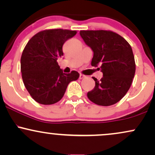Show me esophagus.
Wrapping results in <instances>:
<instances>
[{
	"instance_id": "obj_1",
	"label": "esophagus",
	"mask_w": 155,
	"mask_h": 155,
	"mask_svg": "<svg viewBox=\"0 0 155 155\" xmlns=\"http://www.w3.org/2000/svg\"><path fill=\"white\" fill-rule=\"evenodd\" d=\"M86 76H84V75H83V74H80L79 75V79H84V78H85Z\"/></svg>"
}]
</instances>
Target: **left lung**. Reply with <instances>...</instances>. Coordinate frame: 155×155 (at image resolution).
Instances as JSON below:
<instances>
[{"mask_svg": "<svg viewBox=\"0 0 155 155\" xmlns=\"http://www.w3.org/2000/svg\"><path fill=\"white\" fill-rule=\"evenodd\" d=\"M79 34L94 53L91 66L101 65L103 73L100 81L93 77L95 87L87 97L96 104H114L126 94L134 76L132 47L123 37L110 31H81Z\"/></svg>", "mask_w": 155, "mask_h": 155, "instance_id": "1", "label": "left lung"}]
</instances>
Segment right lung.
<instances>
[{
  "label": "right lung",
  "mask_w": 155,
  "mask_h": 155,
  "mask_svg": "<svg viewBox=\"0 0 155 155\" xmlns=\"http://www.w3.org/2000/svg\"><path fill=\"white\" fill-rule=\"evenodd\" d=\"M76 31L50 29L38 32L27 43L21 58V71L27 91L39 104H53L62 99L68 84L79 74H65L57 60L64 55L62 47Z\"/></svg>",
  "instance_id": "right-lung-1"
}]
</instances>
